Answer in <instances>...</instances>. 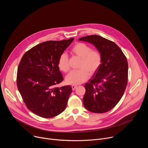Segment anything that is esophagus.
Segmentation results:
<instances>
[{"mask_svg": "<svg viewBox=\"0 0 148 148\" xmlns=\"http://www.w3.org/2000/svg\"><path fill=\"white\" fill-rule=\"evenodd\" d=\"M72 89H73V90H74L77 87V86H74V85H73V86H72Z\"/></svg>", "mask_w": 148, "mask_h": 148, "instance_id": "1", "label": "esophagus"}]
</instances>
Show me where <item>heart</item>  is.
Wrapping results in <instances>:
<instances>
[{"label":"heart","mask_w":148,"mask_h":148,"mask_svg":"<svg viewBox=\"0 0 148 148\" xmlns=\"http://www.w3.org/2000/svg\"><path fill=\"white\" fill-rule=\"evenodd\" d=\"M71 53L81 58L79 69L77 71L70 72L66 78V81L70 85H78L88 79L90 73L94 74L99 68L102 62L101 53L96 50L83 43L75 44L71 49ZM59 69L64 73L70 70L67 55L62 53L58 60Z\"/></svg>","instance_id":"b5f03b06"}]
</instances>
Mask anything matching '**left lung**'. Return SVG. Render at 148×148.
<instances>
[{
  "label": "left lung",
  "instance_id": "obj_1",
  "mask_svg": "<svg viewBox=\"0 0 148 148\" xmlns=\"http://www.w3.org/2000/svg\"><path fill=\"white\" fill-rule=\"evenodd\" d=\"M78 40L94 45L102 57L99 68L84 85V106L92 112H107L115 107L125 92L128 83V61L114 42L100 36L90 35Z\"/></svg>",
  "mask_w": 148,
  "mask_h": 148
}]
</instances>
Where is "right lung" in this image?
<instances>
[{"mask_svg":"<svg viewBox=\"0 0 148 148\" xmlns=\"http://www.w3.org/2000/svg\"><path fill=\"white\" fill-rule=\"evenodd\" d=\"M73 40L43 42L26 52L20 60L17 88L27 108L39 116L53 118L66 108L71 87L55 86L63 80L58 67L59 57Z\"/></svg>","mask_w":148,"mask_h":148,"instance_id":"add662e5","label":"right lung"}]
</instances>
